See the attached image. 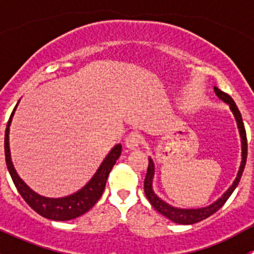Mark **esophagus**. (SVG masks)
Wrapping results in <instances>:
<instances>
[{
  "label": "esophagus",
  "mask_w": 254,
  "mask_h": 254,
  "mask_svg": "<svg viewBox=\"0 0 254 254\" xmlns=\"http://www.w3.org/2000/svg\"><path fill=\"white\" fill-rule=\"evenodd\" d=\"M140 143H141V136H140L137 132H131V134L125 139V145H127V147L129 148V150H136L140 146Z\"/></svg>",
  "instance_id": "1"
}]
</instances>
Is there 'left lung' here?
<instances>
[{"label":"left lung","mask_w":254,"mask_h":254,"mask_svg":"<svg viewBox=\"0 0 254 254\" xmlns=\"http://www.w3.org/2000/svg\"><path fill=\"white\" fill-rule=\"evenodd\" d=\"M215 94L217 96V98L222 102V103L227 104L230 107V111L234 114L235 120H236L237 129L240 132L241 137V163L240 168H238V172L236 178H235L234 183L229 187L226 191L222 194L220 198H217L214 203L209 204V205L203 206V207H178L173 206L171 204H168L167 201L163 200L162 198L157 195L155 193V189H153V177H155V162L151 157H148V167H147V173H146L145 182H143V189H145V194L147 196L148 201L151 203V205L155 207L160 214H162L163 216H166L167 219H170L171 221L176 222V224L181 225H191L195 224V222L201 221V220H205L206 217H209L210 215H212L214 212H216L225 203H226L227 199L230 198L234 190L236 189V187L240 183V179L242 177L243 170H245L246 166V160H247V137H246V130L245 125H243L242 117H241V113L238 111L236 103L234 102V99L229 96L225 92L220 91L217 87H214Z\"/></svg>","instance_id":"left-lung-1"}]
</instances>
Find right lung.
<instances>
[{
    "mask_svg": "<svg viewBox=\"0 0 254 254\" xmlns=\"http://www.w3.org/2000/svg\"><path fill=\"white\" fill-rule=\"evenodd\" d=\"M18 103L14 107L11 117H9L8 123H7L6 134H4V156H6L7 168H8V172L12 177V181H13L17 190L19 191L25 203L32 207L34 211L42 215L43 217L54 220V221H67V220H72L81 216L84 212L88 211L99 200V198L103 194L109 173H111L113 166L115 165L117 160L120 157V153H122V143H118L109 151V153L106 156L103 162L101 163L97 172L89 179L88 183L82 187L76 193L61 196V198H48V196L40 195L37 191L30 189L24 183V181L18 176L11 158L9 127H11L12 118H13L14 112H16Z\"/></svg>",
    "mask_w": 254,
    "mask_h": 254,
    "instance_id": "right-lung-1",
    "label": "right lung"
}]
</instances>
